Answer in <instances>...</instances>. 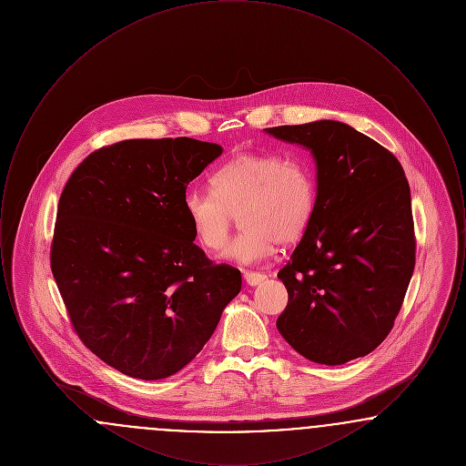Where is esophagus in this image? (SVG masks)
Masks as SVG:
<instances>
[{
  "label": "esophagus",
  "mask_w": 466,
  "mask_h": 466,
  "mask_svg": "<svg viewBox=\"0 0 466 466\" xmlns=\"http://www.w3.org/2000/svg\"><path fill=\"white\" fill-rule=\"evenodd\" d=\"M266 278V274H260V272H249V270L244 272V281H246V285H249V287H257V285L264 283Z\"/></svg>",
  "instance_id": "obj_1"
}]
</instances>
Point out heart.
<instances>
[{"instance_id":"obj_1","label":"heart","mask_w":466,"mask_h":466,"mask_svg":"<svg viewBox=\"0 0 466 466\" xmlns=\"http://www.w3.org/2000/svg\"><path fill=\"white\" fill-rule=\"evenodd\" d=\"M316 185L300 158L274 154H239L211 177V192L188 190L183 209L196 239L209 251L227 243L230 230L243 232L222 251L223 258L243 264L266 260L281 244L297 243L309 227Z\"/></svg>"}]
</instances>
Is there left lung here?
<instances>
[{"label":"left lung","mask_w":466,"mask_h":466,"mask_svg":"<svg viewBox=\"0 0 466 466\" xmlns=\"http://www.w3.org/2000/svg\"><path fill=\"white\" fill-rule=\"evenodd\" d=\"M316 164L309 227L278 278L289 306L276 327L299 355L342 365L393 329L416 264L410 188L397 157L337 120L264 129Z\"/></svg>","instance_id":"1"}]
</instances>
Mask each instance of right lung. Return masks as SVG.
I'll list each match as a JSON object with an SVG mask.
<instances>
[{"mask_svg":"<svg viewBox=\"0 0 466 466\" xmlns=\"http://www.w3.org/2000/svg\"><path fill=\"white\" fill-rule=\"evenodd\" d=\"M222 152L192 137L120 141L61 194L52 274L82 342L126 376L177 374L241 291V272L208 260L183 209L187 185Z\"/></svg>","mask_w":466,"mask_h":466,"instance_id":"1","label":"right lung"}]
</instances>
